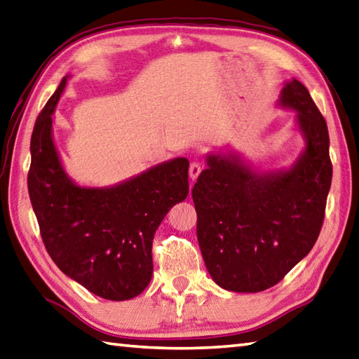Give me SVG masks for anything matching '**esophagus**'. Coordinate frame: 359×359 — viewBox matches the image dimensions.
<instances>
[{
    "label": "esophagus",
    "mask_w": 359,
    "mask_h": 359,
    "mask_svg": "<svg viewBox=\"0 0 359 359\" xmlns=\"http://www.w3.org/2000/svg\"><path fill=\"white\" fill-rule=\"evenodd\" d=\"M201 173V164L198 161H192L190 163V167H189V177L192 181H195L198 177H200Z\"/></svg>",
    "instance_id": "34e87169"
}]
</instances>
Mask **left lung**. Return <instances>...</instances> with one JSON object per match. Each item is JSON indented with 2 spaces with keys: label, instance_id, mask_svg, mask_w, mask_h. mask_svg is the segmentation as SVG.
Returning a JSON list of instances; mask_svg holds the SVG:
<instances>
[{
  "label": "left lung",
  "instance_id": "left-lung-1",
  "mask_svg": "<svg viewBox=\"0 0 359 359\" xmlns=\"http://www.w3.org/2000/svg\"><path fill=\"white\" fill-rule=\"evenodd\" d=\"M278 107L294 112L304 149L289 165L259 170L236 150H212L192 190L196 236L219 287L257 293L312 250L332 182L329 132L306 86L285 81Z\"/></svg>",
  "mask_w": 359,
  "mask_h": 359
}]
</instances>
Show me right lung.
Here are the masks:
<instances>
[{"mask_svg":"<svg viewBox=\"0 0 359 359\" xmlns=\"http://www.w3.org/2000/svg\"><path fill=\"white\" fill-rule=\"evenodd\" d=\"M67 78L32 133L30 203L46 249L62 273L97 297L132 299L152 280L158 226L189 195V159H169L114 186H79L65 170L52 132Z\"/></svg>","mask_w":359,"mask_h":359,"instance_id":"1","label":"right lung"}]
</instances>
